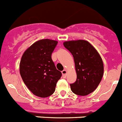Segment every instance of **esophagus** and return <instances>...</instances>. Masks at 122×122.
I'll list each match as a JSON object with an SVG mask.
<instances>
[{
	"label": "esophagus",
	"instance_id": "1",
	"mask_svg": "<svg viewBox=\"0 0 122 122\" xmlns=\"http://www.w3.org/2000/svg\"><path fill=\"white\" fill-rule=\"evenodd\" d=\"M62 74V77L63 78H66V74H67V71L66 70H63V71L61 72Z\"/></svg>",
	"mask_w": 122,
	"mask_h": 122
}]
</instances>
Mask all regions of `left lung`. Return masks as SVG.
I'll return each instance as SVG.
<instances>
[{"mask_svg": "<svg viewBox=\"0 0 122 122\" xmlns=\"http://www.w3.org/2000/svg\"><path fill=\"white\" fill-rule=\"evenodd\" d=\"M64 46L73 56L76 72V81L70 84L74 94L84 96L94 92L103 75V63L98 51L84 40L70 41Z\"/></svg>", "mask_w": 122, "mask_h": 122, "instance_id": "obj_1", "label": "left lung"}]
</instances>
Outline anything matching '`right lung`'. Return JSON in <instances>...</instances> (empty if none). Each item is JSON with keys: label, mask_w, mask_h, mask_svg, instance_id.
<instances>
[{"label": "right lung", "mask_w": 122, "mask_h": 122, "mask_svg": "<svg viewBox=\"0 0 122 122\" xmlns=\"http://www.w3.org/2000/svg\"><path fill=\"white\" fill-rule=\"evenodd\" d=\"M57 44L56 41L48 39L38 41L25 50L20 60L19 69L23 81L39 97L52 95L62 76L51 59Z\"/></svg>", "instance_id": "right-lung-1"}]
</instances>
